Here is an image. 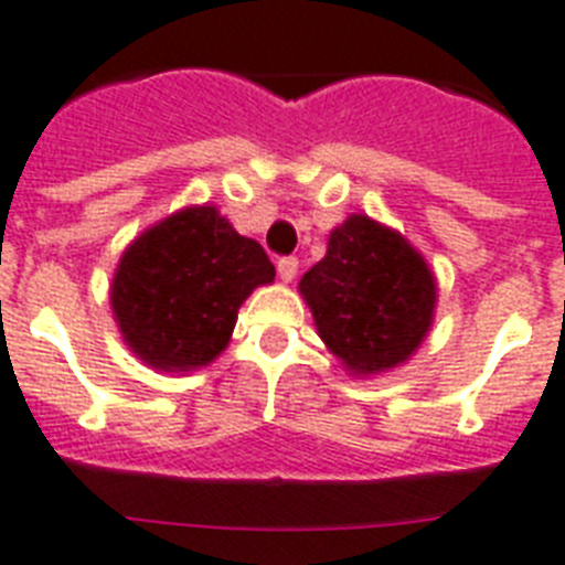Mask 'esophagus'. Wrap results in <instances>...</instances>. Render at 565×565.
I'll return each instance as SVG.
<instances>
[{
	"instance_id": "obj_1",
	"label": "esophagus",
	"mask_w": 565,
	"mask_h": 565,
	"mask_svg": "<svg viewBox=\"0 0 565 565\" xmlns=\"http://www.w3.org/2000/svg\"><path fill=\"white\" fill-rule=\"evenodd\" d=\"M277 274L282 282H291V279L297 277V259L295 256H282V259L277 262Z\"/></svg>"
}]
</instances>
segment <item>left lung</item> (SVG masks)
I'll use <instances>...</instances> for the list:
<instances>
[{
	"label": "left lung",
	"mask_w": 565,
	"mask_h": 565,
	"mask_svg": "<svg viewBox=\"0 0 565 565\" xmlns=\"http://www.w3.org/2000/svg\"><path fill=\"white\" fill-rule=\"evenodd\" d=\"M323 344L353 373L403 364L435 315V277L399 233L350 215L329 236L327 256L300 279Z\"/></svg>",
	"instance_id": "1"
}]
</instances>
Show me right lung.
<instances>
[{
  "instance_id": "obj_1",
  "label": "right lung",
  "mask_w": 565,
  "mask_h": 565,
  "mask_svg": "<svg viewBox=\"0 0 565 565\" xmlns=\"http://www.w3.org/2000/svg\"><path fill=\"white\" fill-rule=\"evenodd\" d=\"M270 279L259 242L238 236L215 206H192L125 250L110 303L130 350L174 373L210 364L233 335L238 306Z\"/></svg>"
}]
</instances>
